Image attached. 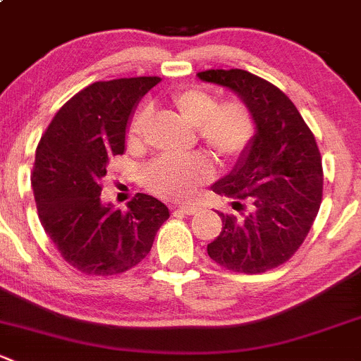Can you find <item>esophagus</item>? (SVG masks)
<instances>
[{"instance_id":"obj_1","label":"esophagus","mask_w":361,"mask_h":361,"mask_svg":"<svg viewBox=\"0 0 361 361\" xmlns=\"http://www.w3.org/2000/svg\"><path fill=\"white\" fill-rule=\"evenodd\" d=\"M176 209L183 212V214L192 216L199 211V206H195V204H180V206H176Z\"/></svg>"}]
</instances>
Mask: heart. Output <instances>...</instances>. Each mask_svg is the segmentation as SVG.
I'll return each mask as SVG.
<instances>
[{"mask_svg":"<svg viewBox=\"0 0 361 361\" xmlns=\"http://www.w3.org/2000/svg\"><path fill=\"white\" fill-rule=\"evenodd\" d=\"M169 102L185 121L197 128L200 140L221 161L240 157L256 136L254 114L240 100L219 102L209 90L185 86L174 91ZM149 119V107L143 105L136 109L128 124V147L136 149L142 145L143 131ZM211 174L212 166L206 155H164L147 166L143 171V183L155 195L181 200L190 197L200 183L209 180Z\"/></svg>","mask_w":361,"mask_h":361,"instance_id":"heart-1","label":"heart"}]
</instances>
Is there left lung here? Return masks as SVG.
<instances>
[{
  "instance_id": "left-lung-1",
  "label": "left lung",
  "mask_w": 361,
  "mask_h": 361,
  "mask_svg": "<svg viewBox=\"0 0 361 361\" xmlns=\"http://www.w3.org/2000/svg\"><path fill=\"white\" fill-rule=\"evenodd\" d=\"M225 86L252 111L256 136L212 192L233 200L207 254L230 271L264 273L289 261L317 218L324 169L317 140L295 105L275 85L242 69L199 72Z\"/></svg>"
}]
</instances>
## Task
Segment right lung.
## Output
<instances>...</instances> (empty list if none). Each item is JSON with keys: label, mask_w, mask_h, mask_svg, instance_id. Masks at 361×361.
Returning <instances> with one entry per match:
<instances>
[{"label": "right lung", "mask_w": 361, "mask_h": 361, "mask_svg": "<svg viewBox=\"0 0 361 361\" xmlns=\"http://www.w3.org/2000/svg\"><path fill=\"white\" fill-rule=\"evenodd\" d=\"M161 78L98 81L62 105L36 149L32 190L39 221L60 256L86 275H117L147 254L169 209L136 193L128 209L100 199L109 161L123 155L126 128L140 98Z\"/></svg>", "instance_id": "add662e5"}]
</instances>
